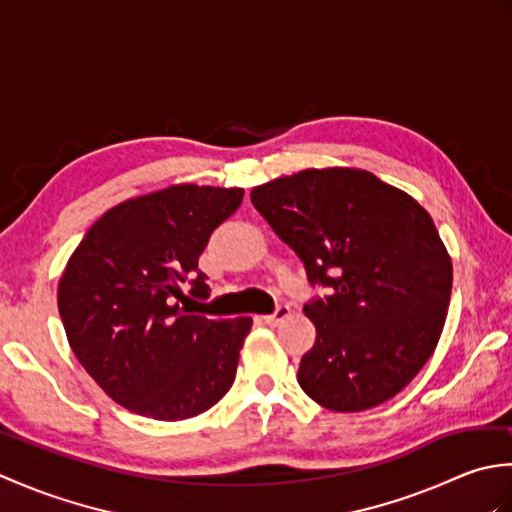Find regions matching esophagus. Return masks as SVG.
I'll list each match as a JSON object with an SVG mask.
<instances>
[{"label":"esophagus","instance_id":"34e87169","mask_svg":"<svg viewBox=\"0 0 512 512\" xmlns=\"http://www.w3.org/2000/svg\"><path fill=\"white\" fill-rule=\"evenodd\" d=\"M290 314H292V310H290L288 306H279L273 314H266V317H264V323H268V325H279L281 321L288 319Z\"/></svg>","mask_w":512,"mask_h":512}]
</instances>
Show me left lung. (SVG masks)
<instances>
[{
  "instance_id": "1",
  "label": "left lung",
  "mask_w": 512,
  "mask_h": 512,
  "mask_svg": "<svg viewBox=\"0 0 512 512\" xmlns=\"http://www.w3.org/2000/svg\"><path fill=\"white\" fill-rule=\"evenodd\" d=\"M250 202L328 295L303 306L317 343L297 380L341 413L394 398L436 350L453 266L422 206L363 169H306L255 187Z\"/></svg>"
}]
</instances>
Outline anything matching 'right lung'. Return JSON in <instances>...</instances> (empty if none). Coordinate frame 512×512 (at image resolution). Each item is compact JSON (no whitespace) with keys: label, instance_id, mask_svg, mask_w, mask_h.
Segmentation results:
<instances>
[{"label":"right lung","instance_id":"right-lung-1","mask_svg":"<svg viewBox=\"0 0 512 512\" xmlns=\"http://www.w3.org/2000/svg\"><path fill=\"white\" fill-rule=\"evenodd\" d=\"M242 198L244 189L176 184L114 206L76 246L59 314L74 356L118 405L176 422L231 389L253 319L213 321L180 301L209 297L198 259Z\"/></svg>","mask_w":512,"mask_h":512}]
</instances>
